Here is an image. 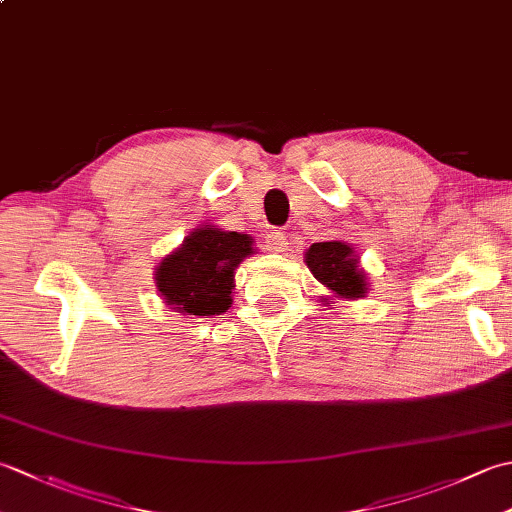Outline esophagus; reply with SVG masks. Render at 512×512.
I'll return each mask as SVG.
<instances>
[{
    "label": "esophagus",
    "mask_w": 512,
    "mask_h": 512,
    "mask_svg": "<svg viewBox=\"0 0 512 512\" xmlns=\"http://www.w3.org/2000/svg\"><path fill=\"white\" fill-rule=\"evenodd\" d=\"M266 248L270 253H286L288 250V235L281 231H273L266 239Z\"/></svg>",
    "instance_id": "1"
}]
</instances>
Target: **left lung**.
Wrapping results in <instances>:
<instances>
[{
  "instance_id": "8db88e82",
  "label": "left lung",
  "mask_w": 512,
  "mask_h": 512,
  "mask_svg": "<svg viewBox=\"0 0 512 512\" xmlns=\"http://www.w3.org/2000/svg\"><path fill=\"white\" fill-rule=\"evenodd\" d=\"M306 264L312 275L334 295L345 299L365 297L367 284L358 268V259L345 242H317L306 253Z\"/></svg>"
}]
</instances>
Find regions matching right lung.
<instances>
[{"label": "right lung", "instance_id": "add662e5", "mask_svg": "<svg viewBox=\"0 0 512 512\" xmlns=\"http://www.w3.org/2000/svg\"><path fill=\"white\" fill-rule=\"evenodd\" d=\"M250 237L204 226L193 231L176 253L162 259L156 284L167 306L211 317L231 308L233 273L253 253Z\"/></svg>", "mask_w": 512, "mask_h": 512}]
</instances>
